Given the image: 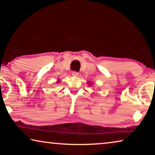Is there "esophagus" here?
I'll use <instances>...</instances> for the list:
<instances>
[{"mask_svg":"<svg viewBox=\"0 0 155 155\" xmlns=\"http://www.w3.org/2000/svg\"><path fill=\"white\" fill-rule=\"evenodd\" d=\"M72 74L73 76H74V77H78V74H78V72H77V71H73L72 73Z\"/></svg>","mask_w":155,"mask_h":155,"instance_id":"1","label":"esophagus"}]
</instances>
